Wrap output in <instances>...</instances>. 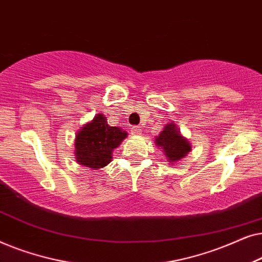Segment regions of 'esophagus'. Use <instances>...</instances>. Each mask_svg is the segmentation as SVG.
I'll return each mask as SVG.
<instances>
[{
    "instance_id": "1",
    "label": "esophagus",
    "mask_w": 262,
    "mask_h": 262,
    "mask_svg": "<svg viewBox=\"0 0 262 262\" xmlns=\"http://www.w3.org/2000/svg\"><path fill=\"white\" fill-rule=\"evenodd\" d=\"M131 134L134 136H139L142 134V128L139 126H132L131 127Z\"/></svg>"
}]
</instances>
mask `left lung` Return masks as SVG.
Masks as SVG:
<instances>
[{
    "mask_svg": "<svg viewBox=\"0 0 262 262\" xmlns=\"http://www.w3.org/2000/svg\"><path fill=\"white\" fill-rule=\"evenodd\" d=\"M156 144L163 149V151L170 161H179L191 151V145L180 135V131L175 127V124H167L159 137L156 138Z\"/></svg>",
    "mask_w": 262,
    "mask_h": 262,
    "instance_id": "1",
    "label": "left lung"
}]
</instances>
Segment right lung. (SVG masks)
I'll list each match as a JSON object with an SVG mask.
<instances>
[{
  "label": "right lung",
  "mask_w": 262,
  "mask_h": 262,
  "mask_svg": "<svg viewBox=\"0 0 262 262\" xmlns=\"http://www.w3.org/2000/svg\"><path fill=\"white\" fill-rule=\"evenodd\" d=\"M127 134L119 127L110 126L102 114H96L92 123L76 135L75 149L77 162L93 169L105 167L111 162L112 151L119 146Z\"/></svg>",
  "instance_id": "1"
}]
</instances>
